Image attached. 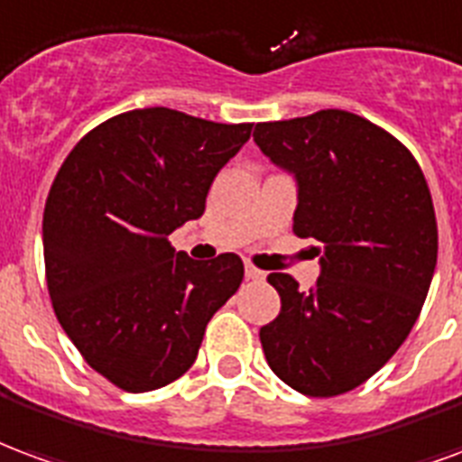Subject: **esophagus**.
<instances>
[{
	"instance_id": "34e87169",
	"label": "esophagus",
	"mask_w": 462,
	"mask_h": 462,
	"mask_svg": "<svg viewBox=\"0 0 462 462\" xmlns=\"http://www.w3.org/2000/svg\"><path fill=\"white\" fill-rule=\"evenodd\" d=\"M263 275H265V273L258 271L255 265L245 263V278H248V281H263Z\"/></svg>"
}]
</instances>
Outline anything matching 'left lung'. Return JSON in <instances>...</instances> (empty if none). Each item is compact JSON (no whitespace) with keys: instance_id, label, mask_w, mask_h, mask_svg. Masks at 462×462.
<instances>
[{"instance_id":"obj_1","label":"left lung","mask_w":462,"mask_h":462,"mask_svg":"<svg viewBox=\"0 0 462 462\" xmlns=\"http://www.w3.org/2000/svg\"><path fill=\"white\" fill-rule=\"evenodd\" d=\"M255 144L298 180L292 234L315 238L302 292L271 273L281 315L261 328L268 365L305 396H339L379 372L416 325L439 258L433 199L416 157L346 110L258 123Z\"/></svg>"}]
</instances>
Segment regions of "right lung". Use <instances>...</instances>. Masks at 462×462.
I'll list each match as a JSON object with an SVG mask.
<instances>
[{
    "label": "right lung",
    "mask_w": 462,
    "mask_h": 462,
    "mask_svg": "<svg viewBox=\"0 0 462 462\" xmlns=\"http://www.w3.org/2000/svg\"><path fill=\"white\" fill-rule=\"evenodd\" d=\"M251 127L143 107L93 127L60 164L43 208L53 312L83 359L123 392L180 379L244 281L236 254L194 261L170 234L204 214L211 181Z\"/></svg>",
    "instance_id": "1"
}]
</instances>
